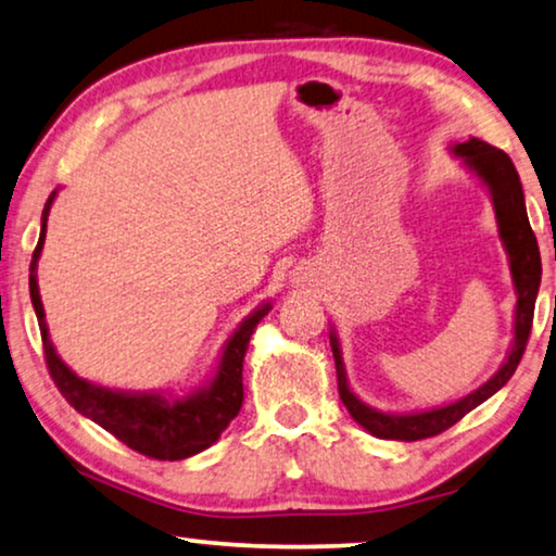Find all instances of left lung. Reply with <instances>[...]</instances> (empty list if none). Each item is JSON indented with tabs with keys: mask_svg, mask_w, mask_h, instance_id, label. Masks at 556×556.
Segmentation results:
<instances>
[{
	"mask_svg": "<svg viewBox=\"0 0 556 556\" xmlns=\"http://www.w3.org/2000/svg\"><path fill=\"white\" fill-rule=\"evenodd\" d=\"M450 152H453L455 157H460L463 165L485 185L488 195H491L493 201L495 224H498V236L503 241V249H506L508 254V269H510V279H514V290H516L514 343H510V351L498 371H495L483 387L470 391L468 396L457 399V402H450L445 406H432V409L394 414V412L374 409V406L361 402V399L353 394V389L348 387L343 353H340V340L336 336V330H330V348H332V358H336L340 399H343L345 409L351 412V417L358 421L366 432H371L374 438H381V440L414 442V440L434 438V434L445 432V429L453 427L455 421H460L465 414L476 409L478 404H483L485 399H491L495 391L506 387L510 376H514L516 366H519L523 355V348H527L531 320H534L539 282H542V256H539L536 236L529 226L527 203H523L521 180H519V173H516L514 162H510L506 152L495 150V147L476 137H470L468 142L453 144L450 147Z\"/></svg>",
	"mask_w": 556,
	"mask_h": 556,
	"instance_id": "8db88e82",
	"label": "left lung"
}]
</instances>
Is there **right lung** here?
I'll use <instances>...</instances> for the list:
<instances>
[{
    "mask_svg": "<svg viewBox=\"0 0 556 556\" xmlns=\"http://www.w3.org/2000/svg\"><path fill=\"white\" fill-rule=\"evenodd\" d=\"M58 190L50 192L46 208H42L40 241H37L33 264H29V298L40 325L46 361L53 376L55 387L61 389L73 409L84 414L96 425L114 434L118 442L137 450L154 460H185L203 453L220 438L243 404V355H247L249 338L256 330L258 320L269 315L271 302H262L254 313L243 317L233 336L226 340L220 351L216 374L203 383L201 389L185 396L160 394V391H118L106 389L99 383L80 379L63 364L50 340L46 309H42L40 290H37V258L46 243L50 205H53Z\"/></svg>",
    "mask_w": 556,
    "mask_h": 556,
    "instance_id": "right-lung-1",
    "label": "right lung"
}]
</instances>
